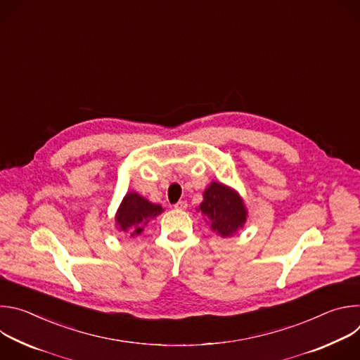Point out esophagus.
Returning a JSON list of instances; mask_svg holds the SVG:
<instances>
[{
	"label": "esophagus",
	"instance_id": "1",
	"mask_svg": "<svg viewBox=\"0 0 360 360\" xmlns=\"http://www.w3.org/2000/svg\"><path fill=\"white\" fill-rule=\"evenodd\" d=\"M174 208L178 210V211H185L188 208V202L186 200H179L174 205Z\"/></svg>",
	"mask_w": 360,
	"mask_h": 360
}]
</instances>
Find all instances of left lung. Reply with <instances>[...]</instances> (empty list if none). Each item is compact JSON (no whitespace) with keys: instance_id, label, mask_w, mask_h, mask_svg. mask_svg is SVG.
<instances>
[{"instance_id":"1","label":"left lung","mask_w":360,"mask_h":360,"mask_svg":"<svg viewBox=\"0 0 360 360\" xmlns=\"http://www.w3.org/2000/svg\"><path fill=\"white\" fill-rule=\"evenodd\" d=\"M199 208L211 222L212 229L222 236L232 235L246 221V211L240 198L218 182H212L203 192V202Z\"/></svg>"}]
</instances>
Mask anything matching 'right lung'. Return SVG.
I'll use <instances>...</instances> for the list:
<instances>
[{
  "label": "right lung",
  "instance_id": "right-lung-1",
  "mask_svg": "<svg viewBox=\"0 0 360 360\" xmlns=\"http://www.w3.org/2000/svg\"><path fill=\"white\" fill-rule=\"evenodd\" d=\"M161 212L162 208L160 205L150 203L138 193L129 192L121 203V208L117 214V222L122 232L134 236L139 235L148 222Z\"/></svg>",
  "mask_w": 360,
  "mask_h": 360
}]
</instances>
